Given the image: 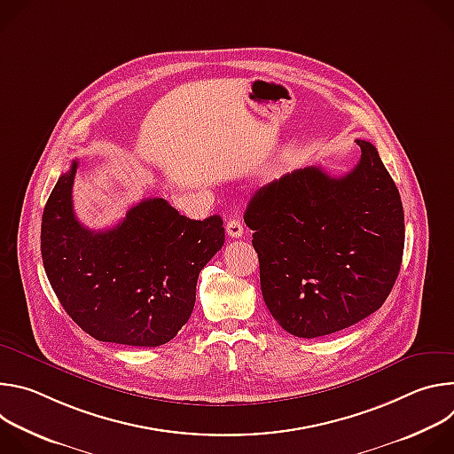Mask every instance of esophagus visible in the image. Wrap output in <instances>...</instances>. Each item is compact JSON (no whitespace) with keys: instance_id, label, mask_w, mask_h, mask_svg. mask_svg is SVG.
Masks as SVG:
<instances>
[{"instance_id":"obj_1","label":"esophagus","mask_w":454,"mask_h":454,"mask_svg":"<svg viewBox=\"0 0 454 454\" xmlns=\"http://www.w3.org/2000/svg\"><path fill=\"white\" fill-rule=\"evenodd\" d=\"M226 233H228V237H231V239H240L242 235H244V226H242V223L239 221V219H230L228 223H226Z\"/></svg>"}]
</instances>
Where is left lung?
<instances>
[{
    "label": "left lung",
    "mask_w": 454,
    "mask_h": 454,
    "mask_svg": "<svg viewBox=\"0 0 454 454\" xmlns=\"http://www.w3.org/2000/svg\"><path fill=\"white\" fill-rule=\"evenodd\" d=\"M356 142L361 158L348 174L298 168L258 188L244 214L264 301L298 338L327 336L370 316L401 271L399 190L377 149Z\"/></svg>",
    "instance_id": "1"
}]
</instances>
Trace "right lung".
<instances>
[{
	"label": "right lung",
	"mask_w": 454,
	"mask_h": 454,
	"mask_svg": "<svg viewBox=\"0 0 454 454\" xmlns=\"http://www.w3.org/2000/svg\"><path fill=\"white\" fill-rule=\"evenodd\" d=\"M77 167L59 177L43 212L41 254L53 293L98 341L168 343L193 310L201 270L224 244L223 219L193 221L151 198L116 226L93 231L74 212Z\"/></svg>",
	"instance_id": "obj_1"
}]
</instances>
